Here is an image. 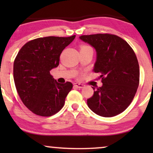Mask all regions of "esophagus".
Listing matches in <instances>:
<instances>
[{"label":"esophagus","mask_w":153,"mask_h":153,"mask_svg":"<svg viewBox=\"0 0 153 153\" xmlns=\"http://www.w3.org/2000/svg\"><path fill=\"white\" fill-rule=\"evenodd\" d=\"M74 86L78 88H83V86H84V85L82 84V83H75Z\"/></svg>","instance_id":"34e87169"}]
</instances>
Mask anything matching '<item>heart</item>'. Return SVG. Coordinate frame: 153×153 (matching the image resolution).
Segmentation results:
<instances>
[{
	"instance_id": "heart-1",
	"label": "heart",
	"mask_w": 153,
	"mask_h": 153,
	"mask_svg": "<svg viewBox=\"0 0 153 153\" xmlns=\"http://www.w3.org/2000/svg\"><path fill=\"white\" fill-rule=\"evenodd\" d=\"M88 47V46H86V45H82L81 47V48H83V47Z\"/></svg>"
}]
</instances>
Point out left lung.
<instances>
[{"mask_svg":"<svg viewBox=\"0 0 153 153\" xmlns=\"http://www.w3.org/2000/svg\"><path fill=\"white\" fill-rule=\"evenodd\" d=\"M80 39L95 49L93 72L101 74L98 79L102 82V86L87 100L88 106L100 116L121 114L132 102L139 84V65L134 51L116 35L99 33L81 35Z\"/></svg>","mask_w":153,"mask_h":153,"instance_id":"1","label":"left lung"}]
</instances>
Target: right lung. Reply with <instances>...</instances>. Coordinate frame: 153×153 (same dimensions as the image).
<instances>
[{
    "mask_svg": "<svg viewBox=\"0 0 153 153\" xmlns=\"http://www.w3.org/2000/svg\"><path fill=\"white\" fill-rule=\"evenodd\" d=\"M76 35L45 37L30 40L21 48L14 62V81L25 106L37 116L49 117L63 107L73 85L59 83L50 71L58 66L60 56Z\"/></svg>",
    "mask_w": 153,
    "mask_h": 153,
    "instance_id": "obj_1",
    "label": "right lung"
}]
</instances>
